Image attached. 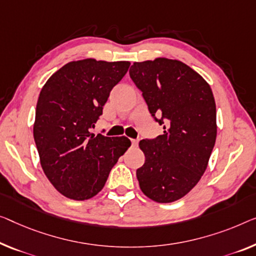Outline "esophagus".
Returning a JSON list of instances; mask_svg holds the SVG:
<instances>
[{"label": "esophagus", "instance_id": "34e87169", "mask_svg": "<svg viewBox=\"0 0 256 256\" xmlns=\"http://www.w3.org/2000/svg\"><path fill=\"white\" fill-rule=\"evenodd\" d=\"M131 142H132L133 147H136V146H138V144H139V140L138 139H131Z\"/></svg>", "mask_w": 256, "mask_h": 256}]
</instances>
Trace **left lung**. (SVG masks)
Segmentation results:
<instances>
[{
	"instance_id": "obj_1",
	"label": "left lung",
	"mask_w": 256,
	"mask_h": 256,
	"mask_svg": "<svg viewBox=\"0 0 256 256\" xmlns=\"http://www.w3.org/2000/svg\"><path fill=\"white\" fill-rule=\"evenodd\" d=\"M130 77L142 93L163 134L139 142L144 164L136 170L144 196L160 204L186 196L200 180L215 146L216 104L210 86L182 62H136Z\"/></svg>"
}]
</instances>
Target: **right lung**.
<instances>
[{"instance_id":"right-lung-1","label":"right lung","mask_w":256,"mask_h":256,"mask_svg":"<svg viewBox=\"0 0 256 256\" xmlns=\"http://www.w3.org/2000/svg\"><path fill=\"white\" fill-rule=\"evenodd\" d=\"M128 68L130 62L93 58L70 62L41 90L34 141L46 176L64 196L87 200L96 196L118 158L131 146L125 136L90 133L110 92Z\"/></svg>"}]
</instances>
